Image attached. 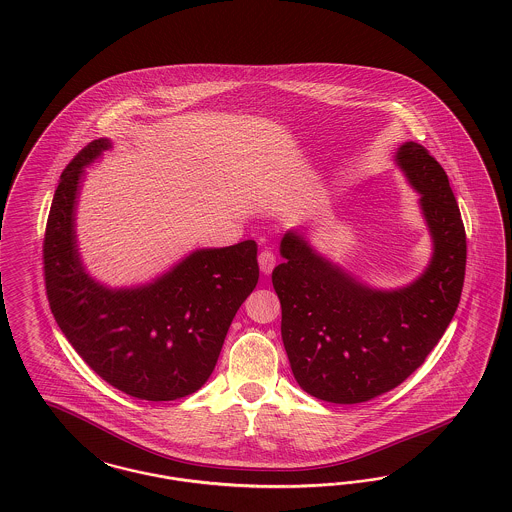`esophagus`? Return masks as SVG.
I'll use <instances>...</instances> for the list:
<instances>
[{
	"label": "esophagus",
	"instance_id": "1",
	"mask_svg": "<svg viewBox=\"0 0 512 512\" xmlns=\"http://www.w3.org/2000/svg\"><path fill=\"white\" fill-rule=\"evenodd\" d=\"M259 266H261V270L265 274H270L274 270V266H276V253L272 249H263L259 253Z\"/></svg>",
	"mask_w": 512,
	"mask_h": 512
}]
</instances>
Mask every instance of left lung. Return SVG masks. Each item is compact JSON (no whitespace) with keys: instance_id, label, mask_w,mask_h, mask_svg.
Masks as SVG:
<instances>
[{"instance_id":"8db88e82","label":"left lung","mask_w":512,"mask_h":512,"mask_svg":"<svg viewBox=\"0 0 512 512\" xmlns=\"http://www.w3.org/2000/svg\"><path fill=\"white\" fill-rule=\"evenodd\" d=\"M397 164L420 193L433 238L431 265L414 283L378 291L318 255L297 232L283 236L272 285L295 380L327 403L355 405L397 388L422 367L458 310L467 238L458 202L437 159L406 141Z\"/></svg>"}]
</instances>
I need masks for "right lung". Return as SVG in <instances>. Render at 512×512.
Segmentation results:
<instances>
[{"mask_svg": "<svg viewBox=\"0 0 512 512\" xmlns=\"http://www.w3.org/2000/svg\"><path fill=\"white\" fill-rule=\"evenodd\" d=\"M107 147L90 141L60 176L43 238L47 299L75 352L107 384L143 401H176L215 369L232 318L259 280L257 244L198 249L136 289L94 282L79 261L73 212L83 166Z\"/></svg>", "mask_w": 512, "mask_h": 512, "instance_id": "obj_1", "label": "right lung"}]
</instances>
